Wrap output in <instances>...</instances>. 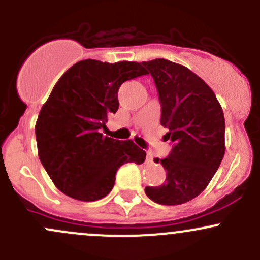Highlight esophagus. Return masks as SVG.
Instances as JSON below:
<instances>
[{"instance_id": "esophagus-1", "label": "esophagus", "mask_w": 260, "mask_h": 260, "mask_svg": "<svg viewBox=\"0 0 260 260\" xmlns=\"http://www.w3.org/2000/svg\"><path fill=\"white\" fill-rule=\"evenodd\" d=\"M146 162H147V164H152V162H153V156H152V153L149 151H147Z\"/></svg>"}]
</instances>
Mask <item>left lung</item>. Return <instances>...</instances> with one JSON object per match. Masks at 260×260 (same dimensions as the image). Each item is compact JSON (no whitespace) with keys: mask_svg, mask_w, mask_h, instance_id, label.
<instances>
[{"mask_svg":"<svg viewBox=\"0 0 260 260\" xmlns=\"http://www.w3.org/2000/svg\"><path fill=\"white\" fill-rule=\"evenodd\" d=\"M153 78L161 103V124L172 149L156 158L166 170L164 185L147 186L161 205H180L200 195L225 153V119L210 86L183 65L166 59L142 61Z\"/></svg>","mask_w":260,"mask_h":260,"instance_id":"left-lung-1","label":"left lung"}]
</instances>
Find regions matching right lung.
Instances as JSON below:
<instances>
[{"label": "right lung", "instance_id": "right-lung-1", "mask_svg": "<svg viewBox=\"0 0 260 260\" xmlns=\"http://www.w3.org/2000/svg\"><path fill=\"white\" fill-rule=\"evenodd\" d=\"M148 74L140 62H102L86 59L57 80L35 125L39 158L54 185L80 201L108 195L122 165H141L146 152L131 140L102 133L108 115L119 107L124 81Z\"/></svg>", "mask_w": 260, "mask_h": 260}]
</instances>
